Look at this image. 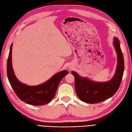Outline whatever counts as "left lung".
Returning <instances> with one entry per match:
<instances>
[{
    "mask_svg": "<svg viewBox=\"0 0 132 132\" xmlns=\"http://www.w3.org/2000/svg\"><path fill=\"white\" fill-rule=\"evenodd\" d=\"M113 45L117 53L118 63L114 77L109 81L94 82L86 78H81L74 71H71L75 78L76 93L82 101L89 103L101 102L113 96L118 90L125 70V62L118 38H114Z\"/></svg>",
    "mask_w": 132,
    "mask_h": 132,
    "instance_id": "8db88e82",
    "label": "left lung"
}]
</instances>
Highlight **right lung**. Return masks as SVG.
<instances>
[{
    "mask_svg": "<svg viewBox=\"0 0 132 132\" xmlns=\"http://www.w3.org/2000/svg\"><path fill=\"white\" fill-rule=\"evenodd\" d=\"M11 44L7 61V75L9 81L16 95L22 101L31 105H43L49 103L55 95L59 84L68 74L63 70L55 74L45 83L36 86H29L20 82L14 74L12 67Z\"/></svg>",
    "mask_w": 132,
    "mask_h": 132,
    "instance_id": "right-lung-1",
    "label": "right lung"
}]
</instances>
